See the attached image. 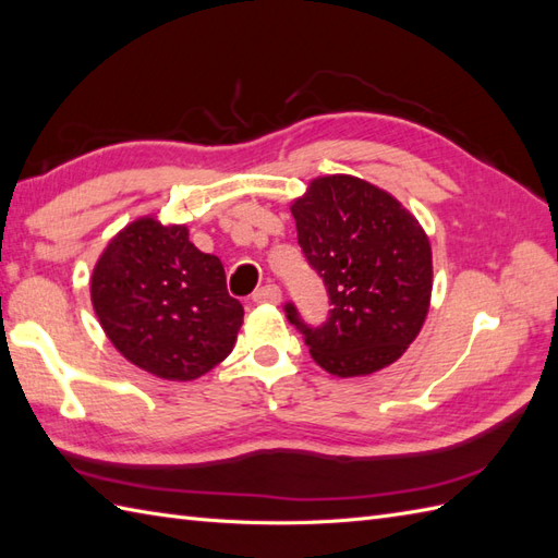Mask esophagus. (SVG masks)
<instances>
[{"instance_id":"esophagus-1","label":"esophagus","mask_w":558,"mask_h":558,"mask_svg":"<svg viewBox=\"0 0 558 558\" xmlns=\"http://www.w3.org/2000/svg\"><path fill=\"white\" fill-rule=\"evenodd\" d=\"M281 301V289L275 283H267V287L257 289L253 293V303H279Z\"/></svg>"}]
</instances>
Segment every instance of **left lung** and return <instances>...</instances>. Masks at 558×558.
<instances>
[{
  "instance_id": "left-lung-1",
  "label": "left lung",
  "mask_w": 558,
  "mask_h": 558,
  "mask_svg": "<svg viewBox=\"0 0 558 558\" xmlns=\"http://www.w3.org/2000/svg\"><path fill=\"white\" fill-rule=\"evenodd\" d=\"M298 243L329 293V317L289 322L310 355L333 376H364L392 364L418 336L433 289L430 243L416 217L384 189L350 174L317 177L298 198Z\"/></svg>"
}]
</instances>
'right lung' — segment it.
Masks as SVG:
<instances>
[{
	"mask_svg": "<svg viewBox=\"0 0 558 558\" xmlns=\"http://www.w3.org/2000/svg\"><path fill=\"white\" fill-rule=\"evenodd\" d=\"M92 305L120 355L168 381H194L220 364L243 322L220 257L201 253L184 225L154 217L108 243L92 271Z\"/></svg>",
	"mask_w": 558,
	"mask_h": 558,
	"instance_id": "right-lung-1",
	"label": "right lung"
}]
</instances>
